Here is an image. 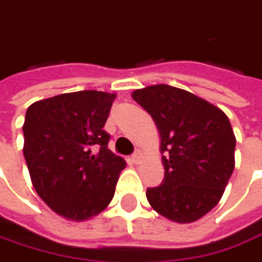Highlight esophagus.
I'll return each instance as SVG.
<instances>
[{"label":"esophagus","mask_w":262,"mask_h":262,"mask_svg":"<svg viewBox=\"0 0 262 262\" xmlns=\"http://www.w3.org/2000/svg\"><path fill=\"white\" fill-rule=\"evenodd\" d=\"M140 159H142V152H140V150H136V152L132 155V162H133V164H139Z\"/></svg>","instance_id":"1"}]
</instances>
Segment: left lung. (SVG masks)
I'll list each match as a JSON object with an SVG mask.
<instances>
[{
    "label": "left lung",
    "mask_w": 262,
    "mask_h": 262,
    "mask_svg": "<svg viewBox=\"0 0 262 262\" xmlns=\"http://www.w3.org/2000/svg\"><path fill=\"white\" fill-rule=\"evenodd\" d=\"M161 138L165 176L146 190L149 204L164 217L191 223L212 210L235 168L236 139L219 107L185 90L158 84L135 90Z\"/></svg>",
    "instance_id": "1"
}]
</instances>
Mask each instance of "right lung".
I'll return each mask as SVG.
<instances>
[{
	"label": "right lung",
	"instance_id": "1",
	"mask_svg": "<svg viewBox=\"0 0 262 262\" xmlns=\"http://www.w3.org/2000/svg\"><path fill=\"white\" fill-rule=\"evenodd\" d=\"M116 94L85 90L33 103L23 124L33 187L59 216L84 222L110 204L124 159L103 130Z\"/></svg>",
	"mask_w": 262,
	"mask_h": 262
}]
</instances>
